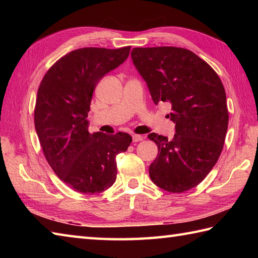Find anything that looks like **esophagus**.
<instances>
[{
	"label": "esophagus",
	"mask_w": 258,
	"mask_h": 258,
	"mask_svg": "<svg viewBox=\"0 0 258 258\" xmlns=\"http://www.w3.org/2000/svg\"><path fill=\"white\" fill-rule=\"evenodd\" d=\"M132 140H133L134 143H136V142L143 141V140H144V136H142V135H136V134H134V135L132 136Z\"/></svg>",
	"instance_id": "esophagus-1"
}]
</instances>
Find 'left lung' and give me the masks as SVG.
Instances as JSON below:
<instances>
[{"label": "left lung", "mask_w": 258, "mask_h": 258, "mask_svg": "<svg viewBox=\"0 0 258 258\" xmlns=\"http://www.w3.org/2000/svg\"><path fill=\"white\" fill-rule=\"evenodd\" d=\"M134 67L155 104L169 103L173 139L149 134L158 154L150 168L158 187L182 193L199 185L220 157L227 132L228 112L222 81L205 61L186 48L135 47Z\"/></svg>", "instance_id": "left-lung-1"}]
</instances>
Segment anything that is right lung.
Here are the masks:
<instances>
[{"instance_id":"add662e5","label":"right lung","mask_w":258,"mask_h":258,"mask_svg":"<svg viewBox=\"0 0 258 258\" xmlns=\"http://www.w3.org/2000/svg\"><path fill=\"white\" fill-rule=\"evenodd\" d=\"M130 50L70 52L47 71L38 87L34 122L42 150L59 179L79 193L111 187L117 174L115 157L132 143V136L123 132L91 134L86 119L97 83L125 62Z\"/></svg>"}]
</instances>
